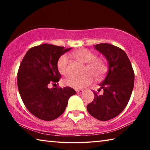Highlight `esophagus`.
<instances>
[{
    "label": "esophagus",
    "instance_id": "esophagus-1",
    "mask_svg": "<svg viewBox=\"0 0 150 150\" xmlns=\"http://www.w3.org/2000/svg\"><path fill=\"white\" fill-rule=\"evenodd\" d=\"M76 92H77V94H81L83 92V90L80 89V90H76Z\"/></svg>",
    "mask_w": 150,
    "mask_h": 150
}]
</instances>
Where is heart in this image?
Instances as JSON below:
<instances>
[{"mask_svg": "<svg viewBox=\"0 0 150 150\" xmlns=\"http://www.w3.org/2000/svg\"><path fill=\"white\" fill-rule=\"evenodd\" d=\"M73 55L79 62L86 63L83 69L85 73L81 76H69L63 81V84L75 89H81L91 84L93 76L96 79H99L106 71V65L103 60L96 58V55L88 50L81 48L73 52ZM59 72L65 75L68 69V57L62 55L57 63Z\"/></svg>", "mask_w": 150, "mask_h": 150, "instance_id": "obj_1", "label": "heart"}]
</instances>
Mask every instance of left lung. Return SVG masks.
I'll use <instances>...</instances> for the list:
<instances>
[{
    "instance_id": "8db88e82",
    "label": "left lung",
    "mask_w": 150,
    "mask_h": 150,
    "mask_svg": "<svg viewBox=\"0 0 150 150\" xmlns=\"http://www.w3.org/2000/svg\"><path fill=\"white\" fill-rule=\"evenodd\" d=\"M95 48L106 57L108 72L99 85L98 95L94 92V100L87 109L91 116L101 121L114 118L123 111L128 105L134 84V73L124 51L109 44L95 45Z\"/></svg>"
}]
</instances>
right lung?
Listing matches in <instances>:
<instances>
[{
    "instance_id": "right-lung-1",
    "label": "right lung",
    "mask_w": 150,
    "mask_h": 150,
    "mask_svg": "<svg viewBox=\"0 0 150 150\" xmlns=\"http://www.w3.org/2000/svg\"><path fill=\"white\" fill-rule=\"evenodd\" d=\"M71 48L44 44L28 51L17 75L18 88L24 105L35 117L51 121L65 111L76 91L69 87L48 88L59 81L58 59ZM56 85V84H55Z\"/></svg>"
}]
</instances>
